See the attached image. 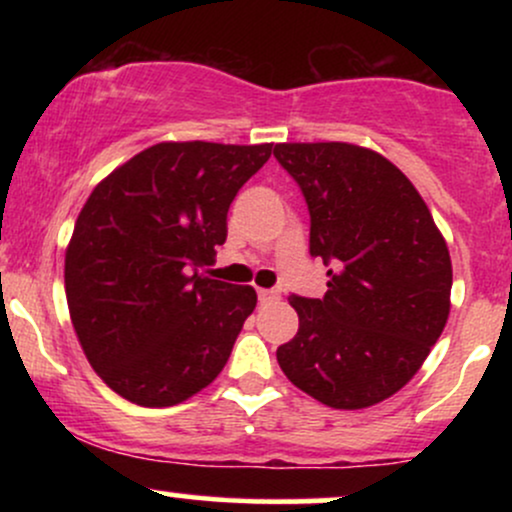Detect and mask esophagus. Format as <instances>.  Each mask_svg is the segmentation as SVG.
<instances>
[{
    "instance_id": "34e87169",
    "label": "esophagus",
    "mask_w": 512,
    "mask_h": 512,
    "mask_svg": "<svg viewBox=\"0 0 512 512\" xmlns=\"http://www.w3.org/2000/svg\"><path fill=\"white\" fill-rule=\"evenodd\" d=\"M257 296H260V303L279 301V291H274V289H257Z\"/></svg>"
}]
</instances>
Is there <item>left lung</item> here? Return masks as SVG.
Segmentation results:
<instances>
[{
  "mask_svg": "<svg viewBox=\"0 0 512 512\" xmlns=\"http://www.w3.org/2000/svg\"><path fill=\"white\" fill-rule=\"evenodd\" d=\"M274 156L308 202L310 255L334 264L325 298H289L298 332L276 361L327 407H373L414 378L443 334L448 243L424 197L378 151L291 142Z\"/></svg>",
  "mask_w": 512,
  "mask_h": 512,
  "instance_id": "obj_1",
  "label": "left lung"
}]
</instances>
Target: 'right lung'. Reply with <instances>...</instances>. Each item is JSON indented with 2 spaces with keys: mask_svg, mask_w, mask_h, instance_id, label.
I'll use <instances>...</instances> for the list:
<instances>
[{
  "mask_svg": "<svg viewBox=\"0 0 512 512\" xmlns=\"http://www.w3.org/2000/svg\"><path fill=\"white\" fill-rule=\"evenodd\" d=\"M272 144L161 142L88 195L64 255L69 317L91 368L139 407H173L226 366L252 286L199 274L233 197Z\"/></svg>",
  "mask_w": 512,
  "mask_h": 512,
  "instance_id": "add662e5",
  "label": "right lung"
}]
</instances>
